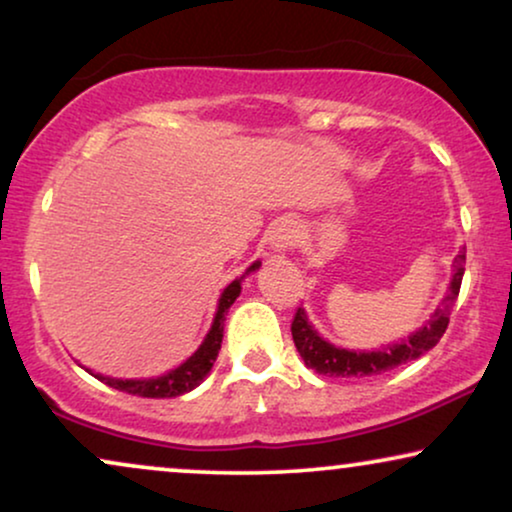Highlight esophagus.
<instances>
[{
  "label": "esophagus",
  "instance_id": "1",
  "mask_svg": "<svg viewBox=\"0 0 512 512\" xmlns=\"http://www.w3.org/2000/svg\"><path fill=\"white\" fill-rule=\"evenodd\" d=\"M296 240H298V226L291 219L277 221L275 228L270 230V237H268L270 249L279 251V254H282V251H286V249H291L293 244H296Z\"/></svg>",
  "mask_w": 512,
  "mask_h": 512
}]
</instances>
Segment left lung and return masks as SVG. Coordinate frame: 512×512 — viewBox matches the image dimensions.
Returning <instances> with one entry per match:
<instances>
[{"label": "left lung", "instance_id": "1", "mask_svg": "<svg viewBox=\"0 0 512 512\" xmlns=\"http://www.w3.org/2000/svg\"><path fill=\"white\" fill-rule=\"evenodd\" d=\"M464 263L466 249H461L457 258H454V275L450 289H447L445 298L440 300L436 312L431 314V319L405 340L396 342V345H387L384 349H377V352H349V349L331 345V342H326L314 331L303 307H298L291 324V335L293 342H296L298 354L303 356L305 366L328 377H370L387 373V370H394L412 359H419V356L438 345L447 324H450V310L457 303L461 277H464Z\"/></svg>", "mask_w": 512, "mask_h": 512}]
</instances>
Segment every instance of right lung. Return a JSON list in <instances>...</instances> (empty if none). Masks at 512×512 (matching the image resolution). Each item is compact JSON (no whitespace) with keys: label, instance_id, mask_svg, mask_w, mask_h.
I'll return each mask as SVG.
<instances>
[{"label":"right lung","instance_id":"add662e5","mask_svg":"<svg viewBox=\"0 0 512 512\" xmlns=\"http://www.w3.org/2000/svg\"><path fill=\"white\" fill-rule=\"evenodd\" d=\"M258 265H261V261L251 263L244 275H249V272L258 270ZM244 275L240 279H235V282H230L226 289H223L221 298H219V307H216L212 328H209L207 338L202 340L198 352H195L191 359H186L184 363H181L179 368L170 370L167 375L149 377V380H121V377H107V375H100V373H93V375L100 382L109 384V387H114L118 391H125V394H132V396H144V398H174V396H181V394H186V391L195 389L209 375V370H212L216 356H219L221 340H223V321H226L228 307L235 303L237 296H240ZM88 373H90V370H88Z\"/></svg>","mask_w":512,"mask_h":512}]
</instances>
